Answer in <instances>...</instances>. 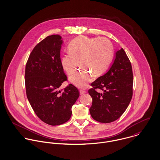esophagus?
Wrapping results in <instances>:
<instances>
[{
    "label": "esophagus",
    "mask_w": 160,
    "mask_h": 160,
    "mask_svg": "<svg viewBox=\"0 0 160 160\" xmlns=\"http://www.w3.org/2000/svg\"><path fill=\"white\" fill-rule=\"evenodd\" d=\"M79 92H80L81 94H83V93H84L86 92V91H85V90H84V89H80V90H79Z\"/></svg>",
    "instance_id": "1"
}]
</instances>
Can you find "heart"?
I'll return each mask as SVG.
<instances>
[{
  "instance_id": "heart-1",
  "label": "heart",
  "mask_w": 160,
  "mask_h": 160,
  "mask_svg": "<svg viewBox=\"0 0 160 160\" xmlns=\"http://www.w3.org/2000/svg\"><path fill=\"white\" fill-rule=\"evenodd\" d=\"M68 52L61 58V65L68 75L72 74L79 62L81 67L71 78V82L85 88L94 76L102 75L108 68L113 55V46L107 38L79 36L69 44Z\"/></svg>"
}]
</instances>
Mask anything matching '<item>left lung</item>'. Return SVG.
<instances>
[{
  "instance_id": "1",
  "label": "left lung",
  "mask_w": 160,
  "mask_h": 160,
  "mask_svg": "<svg viewBox=\"0 0 160 160\" xmlns=\"http://www.w3.org/2000/svg\"><path fill=\"white\" fill-rule=\"evenodd\" d=\"M91 86L88 91L92 98L89 111L93 119L109 123L124 113L132 97L133 73L122 48L116 52L108 71L93 81Z\"/></svg>"
}]
</instances>
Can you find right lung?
I'll return each mask as SVG.
<instances>
[{
    "label": "right lung",
    "instance_id": "1",
    "mask_svg": "<svg viewBox=\"0 0 160 160\" xmlns=\"http://www.w3.org/2000/svg\"><path fill=\"white\" fill-rule=\"evenodd\" d=\"M63 41L58 34L47 36L34 47L25 68L27 98L35 113L52 126L67 122L72 106L79 96L78 89L70 84L58 91L67 77L61 65Z\"/></svg>",
    "mask_w": 160,
    "mask_h": 160
}]
</instances>
